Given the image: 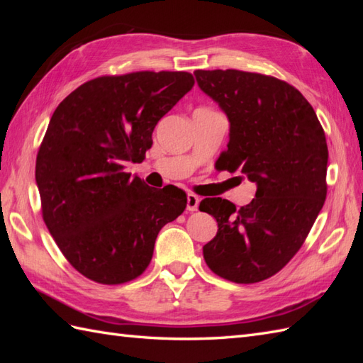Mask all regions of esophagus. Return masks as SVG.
I'll use <instances>...</instances> for the list:
<instances>
[{
  "label": "esophagus",
  "instance_id": "1",
  "mask_svg": "<svg viewBox=\"0 0 363 363\" xmlns=\"http://www.w3.org/2000/svg\"><path fill=\"white\" fill-rule=\"evenodd\" d=\"M198 206H199V198L194 194H189L187 195V211L195 212V211H198Z\"/></svg>",
  "mask_w": 363,
  "mask_h": 363
}]
</instances>
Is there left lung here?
<instances>
[{
  "label": "left lung",
  "mask_w": 363,
  "mask_h": 363,
  "mask_svg": "<svg viewBox=\"0 0 363 363\" xmlns=\"http://www.w3.org/2000/svg\"><path fill=\"white\" fill-rule=\"evenodd\" d=\"M199 89L229 120L220 169L256 182V198L240 209L206 198L199 211L218 223L203 246L207 267L223 279L254 284L289 264L325 204L328 143L313 107L290 84L240 70H196Z\"/></svg>",
  "instance_id": "8db88e82"
}]
</instances>
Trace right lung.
<instances>
[{
    "mask_svg": "<svg viewBox=\"0 0 363 363\" xmlns=\"http://www.w3.org/2000/svg\"><path fill=\"white\" fill-rule=\"evenodd\" d=\"M194 84L187 72L101 76L54 111L35 182L45 225L82 276L106 285L135 279L159 230L186 209V191L151 189L125 167L145 159L157 121Z\"/></svg>",
    "mask_w": 363,
    "mask_h": 363,
    "instance_id": "right-lung-1",
    "label": "right lung"
}]
</instances>
